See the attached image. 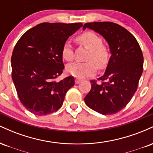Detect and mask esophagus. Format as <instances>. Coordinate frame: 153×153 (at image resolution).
<instances>
[{"label":"esophagus","instance_id":"34e87169","mask_svg":"<svg viewBox=\"0 0 153 153\" xmlns=\"http://www.w3.org/2000/svg\"><path fill=\"white\" fill-rule=\"evenodd\" d=\"M81 81H82L81 79H79V78H76V79H75V83L78 84V83H80V82H81Z\"/></svg>","mask_w":153,"mask_h":153}]
</instances>
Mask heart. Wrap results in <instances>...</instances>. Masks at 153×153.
<instances>
[{"instance_id":"obj_1","label":"heart","mask_w":153,"mask_h":153,"mask_svg":"<svg viewBox=\"0 0 153 153\" xmlns=\"http://www.w3.org/2000/svg\"><path fill=\"white\" fill-rule=\"evenodd\" d=\"M76 42L89 50L86 62H73L67 65V72L77 78H85L96 73V66L100 70L105 69L109 61L110 53L108 48L103 45L101 36L93 31H85L76 37ZM62 56L67 61L73 59V51L68 42L64 43Z\"/></svg>"}]
</instances>
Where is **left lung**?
<instances>
[{"label": "left lung", "instance_id": "obj_1", "mask_svg": "<svg viewBox=\"0 0 153 153\" xmlns=\"http://www.w3.org/2000/svg\"><path fill=\"white\" fill-rule=\"evenodd\" d=\"M103 36L111 53L106 72L91 80V89L84 98L85 104L103 115L114 114L127 105L137 89L143 71V55L135 37L129 31L113 22L84 24Z\"/></svg>", "mask_w": 153, "mask_h": 153}]
</instances>
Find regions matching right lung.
<instances>
[{"label":"right lung","mask_w":153,"mask_h":153,"mask_svg":"<svg viewBox=\"0 0 153 153\" xmlns=\"http://www.w3.org/2000/svg\"><path fill=\"white\" fill-rule=\"evenodd\" d=\"M81 23H42L22 35L11 57L12 80L19 99L35 115L57 111L67 91L75 84L73 76L57 81L62 73V48Z\"/></svg>","instance_id":"add662e5"}]
</instances>
